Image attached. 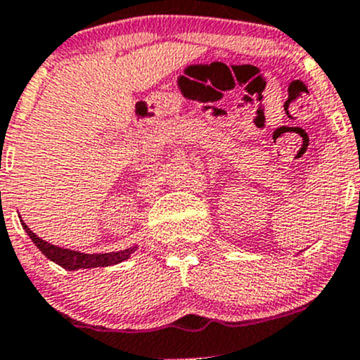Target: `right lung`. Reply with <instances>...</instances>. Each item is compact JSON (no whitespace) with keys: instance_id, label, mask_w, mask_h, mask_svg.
<instances>
[{"instance_id":"1","label":"right lung","mask_w":360,"mask_h":360,"mask_svg":"<svg viewBox=\"0 0 360 360\" xmlns=\"http://www.w3.org/2000/svg\"><path fill=\"white\" fill-rule=\"evenodd\" d=\"M22 227L25 229L27 236L31 237L32 243L38 246V250L41 251L48 260L55 262L57 265L64 266L65 270H77V269H94V266H109L116 265V263H121L128 260L131 257L133 251L136 250V246L128 248V250L123 251H112V253H97V255H88V253H79V251L72 250H64V248H58L55 244L46 243L41 237H38L31 229L25 224H22Z\"/></svg>"}]
</instances>
